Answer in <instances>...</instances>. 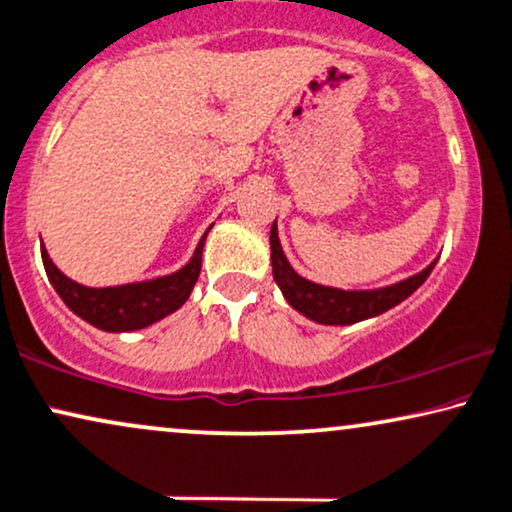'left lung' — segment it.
<instances>
[{
	"instance_id": "8db88e82",
	"label": "left lung",
	"mask_w": 512,
	"mask_h": 512,
	"mask_svg": "<svg viewBox=\"0 0 512 512\" xmlns=\"http://www.w3.org/2000/svg\"><path fill=\"white\" fill-rule=\"evenodd\" d=\"M271 267H274V278L278 288L283 290L290 307L307 316L316 323H326V326H349L371 316H378L392 309L394 304L406 300L413 290H418L435 269L437 262H432L428 269L420 274L406 278V281L394 283V286L380 288V290H338L326 288L319 283L307 281V278L297 276L293 267H290L286 255H283L281 243H278L276 222L271 226Z\"/></svg>"
}]
</instances>
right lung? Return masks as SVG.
<instances>
[{"mask_svg": "<svg viewBox=\"0 0 512 512\" xmlns=\"http://www.w3.org/2000/svg\"><path fill=\"white\" fill-rule=\"evenodd\" d=\"M208 236V231H205ZM200 238L196 255L179 269L177 274L155 278L144 283H127V286L115 288H84L80 283L70 281L49 260L47 250L42 245V262L47 276L61 300L68 304L80 319L89 321L101 331H139V328L151 326L163 316L177 312V309L189 300L193 286H196L200 267H203V243Z\"/></svg>", "mask_w": 512, "mask_h": 512, "instance_id": "obj_1", "label": "right lung"}]
</instances>
